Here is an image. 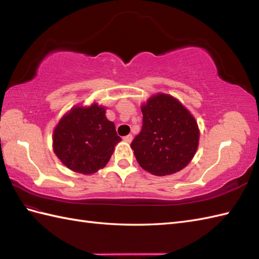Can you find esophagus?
<instances>
[{
  "mask_svg": "<svg viewBox=\"0 0 259 259\" xmlns=\"http://www.w3.org/2000/svg\"><path fill=\"white\" fill-rule=\"evenodd\" d=\"M123 140H124V142H126V143H131L132 140H133V135L130 134V135H127V136L123 137Z\"/></svg>",
  "mask_w": 259,
  "mask_h": 259,
  "instance_id": "obj_1",
  "label": "esophagus"
}]
</instances>
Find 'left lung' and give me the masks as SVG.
<instances>
[{
  "mask_svg": "<svg viewBox=\"0 0 259 259\" xmlns=\"http://www.w3.org/2000/svg\"><path fill=\"white\" fill-rule=\"evenodd\" d=\"M142 112V131L131 144L139 165L155 176L185 168L199 146L194 116L178 99L163 93L149 98Z\"/></svg>",
  "mask_w": 259,
  "mask_h": 259,
  "instance_id": "left-lung-1",
  "label": "left lung"
}]
</instances>
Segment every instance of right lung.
I'll return each mask as SVG.
<instances>
[{"label":"right lung","mask_w":259,"mask_h":259,"mask_svg":"<svg viewBox=\"0 0 259 259\" xmlns=\"http://www.w3.org/2000/svg\"><path fill=\"white\" fill-rule=\"evenodd\" d=\"M121 142L106 108L94 103L74 106L59 120L53 133V149L65 166L91 175L104 168Z\"/></svg>","instance_id":"right-lung-1"}]
</instances>
